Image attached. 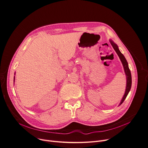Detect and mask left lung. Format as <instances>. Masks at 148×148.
<instances>
[{"label": "left lung", "instance_id": "8db88e82", "mask_svg": "<svg viewBox=\"0 0 148 148\" xmlns=\"http://www.w3.org/2000/svg\"><path fill=\"white\" fill-rule=\"evenodd\" d=\"M110 42L111 45H112L113 48H114V49L116 52L117 54L118 55V56H119L121 62H122V63L123 64L124 70H125V74L126 75V90H125V95H124L122 100H121V101L120 103V104H119V106H120V105H121L123 103L124 100H125V99L126 98V97H127V96L128 95L129 92L130 90L131 86H132V75H131V73H130V71L129 70V66H128V63H127V62L125 56L122 54V53H121V52L119 49L118 46L113 41H112L111 39H110Z\"/></svg>", "mask_w": 148, "mask_h": 148}]
</instances>
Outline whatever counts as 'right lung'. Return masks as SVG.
Here are the masks:
<instances>
[{
	"instance_id": "obj_1",
	"label": "right lung",
	"mask_w": 148,
	"mask_h": 148,
	"mask_svg": "<svg viewBox=\"0 0 148 148\" xmlns=\"http://www.w3.org/2000/svg\"><path fill=\"white\" fill-rule=\"evenodd\" d=\"M14 82H15V76H14Z\"/></svg>"
}]
</instances>
